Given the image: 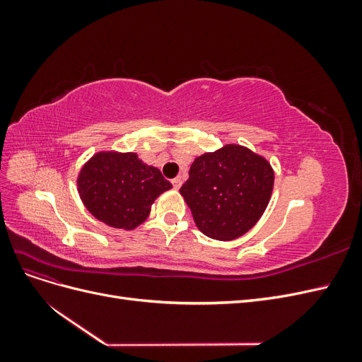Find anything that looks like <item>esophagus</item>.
<instances>
[{
	"label": "esophagus",
	"instance_id": "esophagus-1",
	"mask_svg": "<svg viewBox=\"0 0 362 362\" xmlns=\"http://www.w3.org/2000/svg\"><path fill=\"white\" fill-rule=\"evenodd\" d=\"M172 184H173V189H180L181 185H182V180H181V177H177V178H173L172 180Z\"/></svg>",
	"mask_w": 362,
	"mask_h": 362
}]
</instances>
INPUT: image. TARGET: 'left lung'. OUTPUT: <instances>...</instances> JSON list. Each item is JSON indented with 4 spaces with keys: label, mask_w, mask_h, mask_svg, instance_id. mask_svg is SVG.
<instances>
[{
    "label": "left lung",
    "mask_w": 362,
    "mask_h": 362,
    "mask_svg": "<svg viewBox=\"0 0 362 362\" xmlns=\"http://www.w3.org/2000/svg\"><path fill=\"white\" fill-rule=\"evenodd\" d=\"M275 172L266 157L237 144L196 157L180 193L206 237L231 242L255 226L272 198Z\"/></svg>",
    "instance_id": "left-lung-1"
}]
</instances>
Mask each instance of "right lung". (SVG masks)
<instances>
[{
  "mask_svg": "<svg viewBox=\"0 0 362 362\" xmlns=\"http://www.w3.org/2000/svg\"><path fill=\"white\" fill-rule=\"evenodd\" d=\"M172 189L161 172L136 152L100 151L76 177V190L93 217L105 225L133 231L144 223L158 196Z\"/></svg>",
  "mask_w": 362,
  "mask_h": 362,
  "instance_id": "1",
  "label": "right lung"
}]
</instances>
